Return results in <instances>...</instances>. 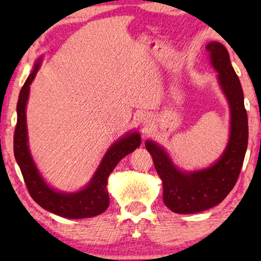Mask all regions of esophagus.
Masks as SVG:
<instances>
[{"mask_svg":"<svg viewBox=\"0 0 261 261\" xmlns=\"http://www.w3.org/2000/svg\"><path fill=\"white\" fill-rule=\"evenodd\" d=\"M142 120H144V123L145 122H148V116L145 115V117H142Z\"/></svg>","mask_w":261,"mask_h":261,"instance_id":"1","label":"esophagus"}]
</instances>
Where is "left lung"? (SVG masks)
<instances>
[{
	"mask_svg": "<svg viewBox=\"0 0 261 261\" xmlns=\"http://www.w3.org/2000/svg\"><path fill=\"white\" fill-rule=\"evenodd\" d=\"M210 62L219 72V83L230 108V135L223 154L208 169L194 172L178 170L165 149L154 141H146L155 170L163 180V199L176 214H194L213 208L231 191L240 174L248 142V120L240 81L230 64L229 55L216 41L205 46Z\"/></svg>",
	"mask_w": 261,
	"mask_h": 261,
	"instance_id": "8db88e82",
	"label": "left lung"
}]
</instances>
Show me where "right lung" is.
<instances>
[{"instance_id":"right-lung-1","label":"right lung","mask_w":261,"mask_h":261,"mask_svg":"<svg viewBox=\"0 0 261 261\" xmlns=\"http://www.w3.org/2000/svg\"><path fill=\"white\" fill-rule=\"evenodd\" d=\"M39 67H40V59L35 64L34 70L28 76L20 91L16 107L17 122L14 133V155L20 166L27 190L31 197L39 205L56 215L67 219H85V217L97 216L106 212L109 206V196L107 191L109 174L123 156L129 154L140 146V134L137 132L127 133L120 140L114 142L103 156L94 177L81 191L66 194V192L53 190L39 173L28 148L26 106L30 94V85L33 82Z\"/></svg>"}]
</instances>
